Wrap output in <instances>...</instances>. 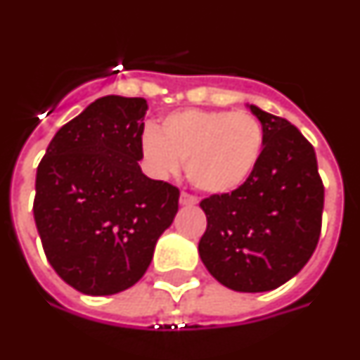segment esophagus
<instances>
[{
	"label": "esophagus",
	"mask_w": 360,
	"mask_h": 360,
	"mask_svg": "<svg viewBox=\"0 0 360 360\" xmlns=\"http://www.w3.org/2000/svg\"><path fill=\"white\" fill-rule=\"evenodd\" d=\"M196 203H198V198H196V196H193V195H189V193H186V191H182V193H180V205H196Z\"/></svg>",
	"instance_id": "esophagus-1"
}]
</instances>
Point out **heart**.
<instances>
[{
	"mask_svg": "<svg viewBox=\"0 0 360 360\" xmlns=\"http://www.w3.org/2000/svg\"><path fill=\"white\" fill-rule=\"evenodd\" d=\"M265 141V126L250 111L187 108L165 115L158 129L148 126L141 149L155 176L174 174L186 160L187 178L196 189L224 195L252 176Z\"/></svg>",
	"mask_w": 360,
	"mask_h": 360,
	"instance_id": "obj_1",
	"label": "heart"
}]
</instances>
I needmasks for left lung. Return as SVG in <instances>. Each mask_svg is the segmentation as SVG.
Returning <instances> with one entry per match:
<instances>
[{
    "label": "left lung",
    "mask_w": 360,
    "mask_h": 360,
    "mask_svg": "<svg viewBox=\"0 0 360 360\" xmlns=\"http://www.w3.org/2000/svg\"><path fill=\"white\" fill-rule=\"evenodd\" d=\"M249 108L265 126L263 157L240 189L200 202L207 229L198 252L224 287L266 292L294 278L316 250L324 186L314 146L294 124Z\"/></svg>",
    "instance_id": "obj_1"
}]
</instances>
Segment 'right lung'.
<instances>
[{
  "mask_svg": "<svg viewBox=\"0 0 360 360\" xmlns=\"http://www.w3.org/2000/svg\"><path fill=\"white\" fill-rule=\"evenodd\" d=\"M148 103L106 95L66 122L36 176L34 219L50 265L88 295H111L144 276L180 191L142 173Z\"/></svg>",
  "mask_w": 360,
  "mask_h": 360,
  "instance_id": "right-lung-1",
  "label": "right lung"
}]
</instances>
